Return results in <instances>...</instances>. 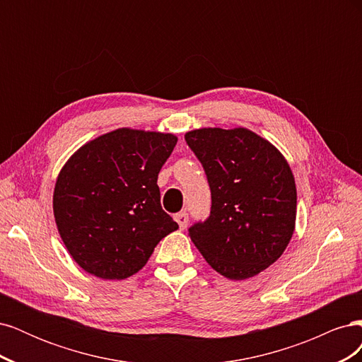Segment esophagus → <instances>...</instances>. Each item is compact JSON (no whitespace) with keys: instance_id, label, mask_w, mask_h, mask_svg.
I'll return each instance as SVG.
<instances>
[{"instance_id":"34e87169","label":"esophagus","mask_w":362,"mask_h":362,"mask_svg":"<svg viewBox=\"0 0 362 362\" xmlns=\"http://www.w3.org/2000/svg\"><path fill=\"white\" fill-rule=\"evenodd\" d=\"M175 221H177V223L180 225L181 229H185L189 223V216H187V213H178V214H175Z\"/></svg>"}]
</instances>
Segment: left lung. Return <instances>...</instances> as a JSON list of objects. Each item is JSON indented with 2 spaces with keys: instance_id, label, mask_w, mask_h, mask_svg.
Segmentation results:
<instances>
[{
  "instance_id": "left-lung-1",
  "label": "left lung",
  "mask_w": 362,
  "mask_h": 362,
  "mask_svg": "<svg viewBox=\"0 0 362 362\" xmlns=\"http://www.w3.org/2000/svg\"><path fill=\"white\" fill-rule=\"evenodd\" d=\"M184 137L211 190V213L189 229L192 242L225 278L258 275L284 254L294 233L298 193L290 164L243 127L199 128Z\"/></svg>"
}]
</instances>
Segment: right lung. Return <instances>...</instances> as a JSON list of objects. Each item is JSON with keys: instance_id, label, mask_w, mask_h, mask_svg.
<instances>
[{"instance_id": "1", "label": "right lung", "mask_w": 362, "mask_h": 362, "mask_svg": "<svg viewBox=\"0 0 362 362\" xmlns=\"http://www.w3.org/2000/svg\"><path fill=\"white\" fill-rule=\"evenodd\" d=\"M178 137L117 128L76 149L52 194L59 234L83 270L120 281L144 267L178 223L163 211L158 172Z\"/></svg>"}]
</instances>
